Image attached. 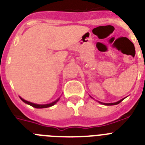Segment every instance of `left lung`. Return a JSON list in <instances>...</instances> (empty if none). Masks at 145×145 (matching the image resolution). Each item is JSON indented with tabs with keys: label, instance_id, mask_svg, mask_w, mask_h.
Masks as SVG:
<instances>
[{
	"label": "left lung",
	"instance_id": "1",
	"mask_svg": "<svg viewBox=\"0 0 145 145\" xmlns=\"http://www.w3.org/2000/svg\"><path fill=\"white\" fill-rule=\"evenodd\" d=\"M123 100V99H121V100L118 101V102H115V103H108V104H107V103H102V102H100V103L104 104L105 105H118V104H119V103H120V102H122Z\"/></svg>",
	"mask_w": 145,
	"mask_h": 145
}]
</instances>
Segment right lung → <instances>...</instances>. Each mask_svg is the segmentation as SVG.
<instances>
[{
    "label": "right lung",
    "mask_w": 145,
    "mask_h": 145,
    "mask_svg": "<svg viewBox=\"0 0 145 145\" xmlns=\"http://www.w3.org/2000/svg\"><path fill=\"white\" fill-rule=\"evenodd\" d=\"M20 99H21L22 100L23 102H25V103L28 104V105H31L32 107H35V108H46V107H51V106H53L54 105H55V104H56V102H57V101L59 100V99H58L55 101V102H52V103L48 104V105H37V104H34V103H32V102H27V101L25 100V99H23L21 98V97H20Z\"/></svg>",
    "instance_id": "add662e5"
}]
</instances>
